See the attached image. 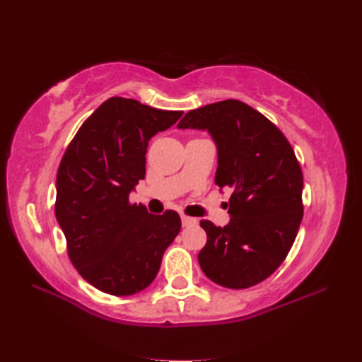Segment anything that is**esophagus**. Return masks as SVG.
Returning <instances> with one entry per match:
<instances>
[{"label":"esophagus","mask_w":362,"mask_h":362,"mask_svg":"<svg viewBox=\"0 0 362 362\" xmlns=\"http://www.w3.org/2000/svg\"><path fill=\"white\" fill-rule=\"evenodd\" d=\"M196 224H197L196 218H189V216H185V214H182V226L183 227H189V226H196Z\"/></svg>","instance_id":"1"}]
</instances>
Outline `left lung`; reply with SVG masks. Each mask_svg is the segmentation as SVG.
<instances>
[{
    "instance_id": "left-lung-1",
    "label": "left lung",
    "mask_w": 362,
    "mask_h": 362,
    "mask_svg": "<svg viewBox=\"0 0 362 362\" xmlns=\"http://www.w3.org/2000/svg\"><path fill=\"white\" fill-rule=\"evenodd\" d=\"M177 127L209 132L218 149L214 182L228 188L230 221H202L197 259L219 286L245 289L286 258L303 218V175L286 138L259 112L235 99L188 112Z\"/></svg>"
}]
</instances>
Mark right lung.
Segmentation results:
<instances>
[{"label": "right lung", "instance_id": "1", "mask_svg": "<svg viewBox=\"0 0 362 362\" xmlns=\"http://www.w3.org/2000/svg\"><path fill=\"white\" fill-rule=\"evenodd\" d=\"M183 112L110 98L83 122L57 171L56 218L68 257L83 280L112 296H132L156 279L165 250L179 235L175 211L151 214L130 205L144 179L151 138Z\"/></svg>", "mask_w": 362, "mask_h": 362}]
</instances>
